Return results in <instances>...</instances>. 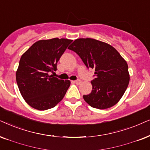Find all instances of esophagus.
I'll use <instances>...</instances> for the list:
<instances>
[{"mask_svg": "<svg viewBox=\"0 0 150 150\" xmlns=\"http://www.w3.org/2000/svg\"><path fill=\"white\" fill-rule=\"evenodd\" d=\"M81 80H76V81H74V83H76L77 85H79L81 83Z\"/></svg>", "mask_w": 150, "mask_h": 150, "instance_id": "esophagus-1", "label": "esophagus"}]
</instances>
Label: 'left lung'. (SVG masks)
Wrapping results in <instances>:
<instances>
[{"instance_id": "obj_1", "label": "left lung", "mask_w": 150, "mask_h": 150, "mask_svg": "<svg viewBox=\"0 0 150 150\" xmlns=\"http://www.w3.org/2000/svg\"><path fill=\"white\" fill-rule=\"evenodd\" d=\"M68 49L75 51L87 68L95 69L92 92L83 96L86 102L100 110L117 104L129 81L128 66L120 53L109 44L92 38L76 39Z\"/></svg>"}]
</instances>
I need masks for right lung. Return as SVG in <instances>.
Wrapping results in <instances>:
<instances>
[{
  "label": "right lung",
  "mask_w": 150,
  "mask_h": 150,
  "mask_svg": "<svg viewBox=\"0 0 150 150\" xmlns=\"http://www.w3.org/2000/svg\"><path fill=\"white\" fill-rule=\"evenodd\" d=\"M72 40H40L23 53L16 73L20 93L30 106L38 110L55 107L71 84L50 75Z\"/></svg>",
  "instance_id": "right-lung-1"
}]
</instances>
